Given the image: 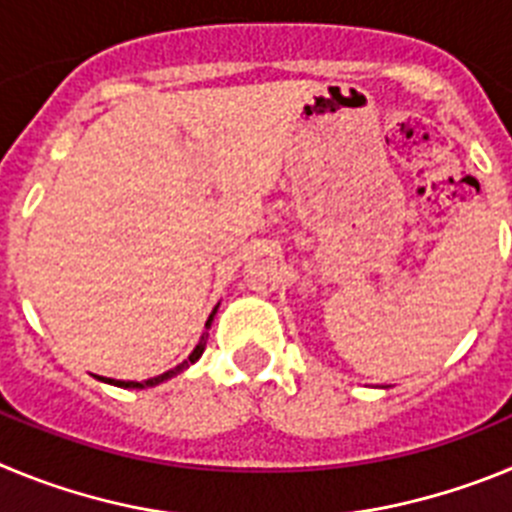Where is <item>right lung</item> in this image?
<instances>
[{"label":"right lung","instance_id":"right-lung-1","mask_svg":"<svg viewBox=\"0 0 512 512\" xmlns=\"http://www.w3.org/2000/svg\"><path fill=\"white\" fill-rule=\"evenodd\" d=\"M215 312H217V307H215V310L210 312V318H207L205 328H210V325H212V318H215ZM205 346H207V333H202L200 343H197V346H194V351H192V354H189V359H184L182 364L174 366V369H169V372L158 374V377L146 379V382H122V379H107V377H99V379H102V382H107V384H115V387H125V390H146V387H156V384L166 382V379L176 377V374H182L189 364H194V361L200 359L202 351H205Z\"/></svg>","mask_w":512,"mask_h":512}]
</instances>
